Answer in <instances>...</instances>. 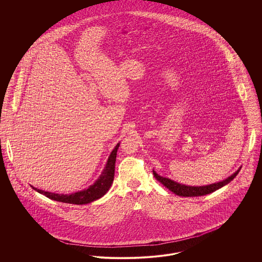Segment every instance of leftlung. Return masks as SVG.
Returning a JSON list of instances; mask_svg holds the SVG:
<instances>
[{
    "label": "left lung",
    "mask_w": 262,
    "mask_h": 262,
    "mask_svg": "<svg viewBox=\"0 0 262 262\" xmlns=\"http://www.w3.org/2000/svg\"><path fill=\"white\" fill-rule=\"evenodd\" d=\"M239 170H241V168L237 170V172L231 174L230 177H228L222 182H218V183H215V184H212V185L202 186V187H191V186H186V185L179 184V183L172 181L168 178H164V177L159 176L155 171H153V174H154V177L157 181H159L165 187L169 188V190L174 192V194H177L179 196H184V198H191V196H201V195L211 193L213 191H215V190L224 187L226 185H228L231 181L234 180V178H236V176L238 174Z\"/></svg>",
    "instance_id": "8db88e82"
}]
</instances>
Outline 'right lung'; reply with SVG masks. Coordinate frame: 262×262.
I'll return each instance as SVG.
<instances>
[{"label": "right lung", "mask_w": 262, "mask_h": 262, "mask_svg": "<svg viewBox=\"0 0 262 262\" xmlns=\"http://www.w3.org/2000/svg\"><path fill=\"white\" fill-rule=\"evenodd\" d=\"M120 146V143H118L115 148L113 149L108 161L106 164V167L104 168L102 174L99 177V179L90 187L77 191L72 194H59V193H53L49 191H45L42 189H38L36 187H32L33 189H35L39 193L47 196L50 200L60 201V202H64V203H72V204H86L90 203L92 201L99 200L106 192L109 190L110 187L112 186L113 181H114V174H115V163H116V157H117V151Z\"/></svg>", "instance_id": "1"}]
</instances>
